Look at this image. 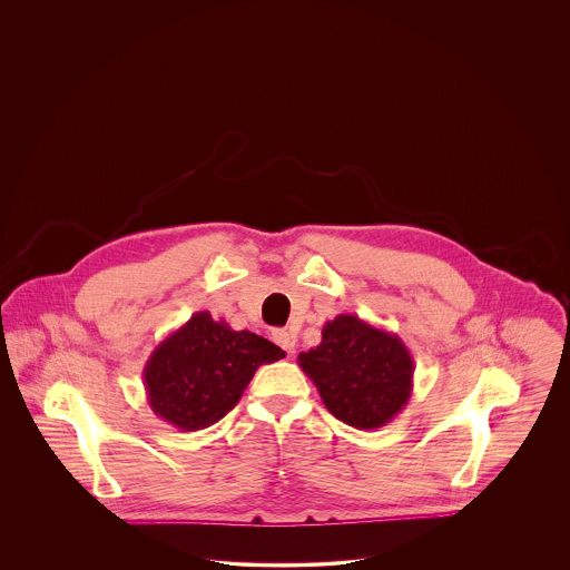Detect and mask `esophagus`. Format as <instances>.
Segmentation results:
<instances>
[{
  "instance_id": "1",
  "label": "esophagus",
  "mask_w": 570,
  "mask_h": 570,
  "mask_svg": "<svg viewBox=\"0 0 570 570\" xmlns=\"http://www.w3.org/2000/svg\"><path fill=\"white\" fill-rule=\"evenodd\" d=\"M273 341H275L282 350H286L288 354L295 350V334L288 332V330H275V332H273Z\"/></svg>"
}]
</instances>
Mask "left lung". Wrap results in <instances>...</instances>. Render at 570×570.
<instances>
[{
    "instance_id": "1",
    "label": "left lung",
    "mask_w": 570,
    "mask_h": 570,
    "mask_svg": "<svg viewBox=\"0 0 570 570\" xmlns=\"http://www.w3.org/2000/svg\"><path fill=\"white\" fill-rule=\"evenodd\" d=\"M315 382L325 409L347 426L374 431L411 400L413 356L402 338L356 315H338L321 330V343L297 358Z\"/></svg>"
}]
</instances>
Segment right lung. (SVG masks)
I'll use <instances>...</instances> for the list:
<instances>
[{
	"label": "right lung",
	"mask_w": 570,
	"mask_h": 570,
	"mask_svg": "<svg viewBox=\"0 0 570 570\" xmlns=\"http://www.w3.org/2000/svg\"><path fill=\"white\" fill-rule=\"evenodd\" d=\"M284 356L249 330L236 332L205 311L194 313L146 361L148 406L184 433L207 429L238 404L259 365Z\"/></svg>",
	"instance_id": "right-lung-1"
}]
</instances>
